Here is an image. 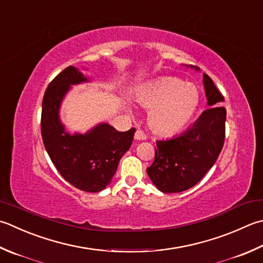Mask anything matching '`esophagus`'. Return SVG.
<instances>
[{"label":"esophagus","instance_id":"1","mask_svg":"<svg viewBox=\"0 0 263 263\" xmlns=\"http://www.w3.org/2000/svg\"><path fill=\"white\" fill-rule=\"evenodd\" d=\"M135 138L137 139V140H145V139L147 138L146 133L143 132L142 130H137L136 131V135H135Z\"/></svg>","mask_w":263,"mask_h":263}]
</instances>
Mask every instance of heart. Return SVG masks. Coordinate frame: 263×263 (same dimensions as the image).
Listing matches in <instances>:
<instances>
[{"label": "heart", "instance_id": "obj_1", "mask_svg": "<svg viewBox=\"0 0 263 263\" xmlns=\"http://www.w3.org/2000/svg\"><path fill=\"white\" fill-rule=\"evenodd\" d=\"M140 99L148 107H156L149 117L154 130L171 135L193 117L199 104V93L194 84H184L177 77H164L146 89Z\"/></svg>", "mask_w": 263, "mask_h": 263}]
</instances>
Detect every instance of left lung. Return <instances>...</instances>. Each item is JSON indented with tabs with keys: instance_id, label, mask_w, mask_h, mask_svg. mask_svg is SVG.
Instances as JSON below:
<instances>
[{
	"instance_id": "left-lung-1",
	"label": "left lung",
	"mask_w": 263,
	"mask_h": 263,
	"mask_svg": "<svg viewBox=\"0 0 263 263\" xmlns=\"http://www.w3.org/2000/svg\"><path fill=\"white\" fill-rule=\"evenodd\" d=\"M209 109L179 136L156 140L155 159L147 173L158 190L170 194L194 187L214 165L226 138L227 110L223 96L212 79L203 74Z\"/></svg>"
}]
</instances>
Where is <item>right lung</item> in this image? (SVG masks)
Returning <instances> with one entry per match:
<instances>
[{
	"mask_svg": "<svg viewBox=\"0 0 263 263\" xmlns=\"http://www.w3.org/2000/svg\"><path fill=\"white\" fill-rule=\"evenodd\" d=\"M83 81L86 79L77 68L68 66L50 82L42 101L41 133L61 177L77 189L98 193L110 183L121 157L131 147L136 128L121 132L100 124L86 135L65 132L58 117L61 99L70 84Z\"/></svg>",
	"mask_w": 263,
	"mask_h": 263,
	"instance_id": "right-lung-1",
	"label": "right lung"
}]
</instances>
